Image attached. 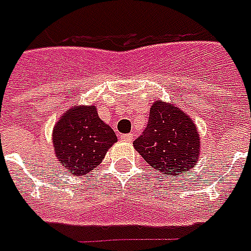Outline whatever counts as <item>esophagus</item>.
I'll return each mask as SVG.
<instances>
[{
  "instance_id": "1",
  "label": "esophagus",
  "mask_w": 251,
  "mask_h": 251,
  "mask_svg": "<svg viewBox=\"0 0 251 251\" xmlns=\"http://www.w3.org/2000/svg\"><path fill=\"white\" fill-rule=\"evenodd\" d=\"M132 139H134V134H124V135H121V140H124V142H132Z\"/></svg>"
}]
</instances>
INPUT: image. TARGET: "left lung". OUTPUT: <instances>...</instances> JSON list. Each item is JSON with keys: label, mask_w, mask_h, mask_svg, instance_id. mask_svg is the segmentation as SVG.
Instances as JSON below:
<instances>
[{"label": "left lung", "mask_w": 251, "mask_h": 251, "mask_svg": "<svg viewBox=\"0 0 251 251\" xmlns=\"http://www.w3.org/2000/svg\"><path fill=\"white\" fill-rule=\"evenodd\" d=\"M134 147L151 168L177 178L198 162L201 138L190 116L180 107L155 100L147 129Z\"/></svg>", "instance_id": "1"}]
</instances>
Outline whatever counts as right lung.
<instances>
[{"label": "right lung", "instance_id": "add662e5", "mask_svg": "<svg viewBox=\"0 0 251 251\" xmlns=\"http://www.w3.org/2000/svg\"><path fill=\"white\" fill-rule=\"evenodd\" d=\"M52 139L56 157L74 176L93 171L117 142L94 106H75L66 111L54 125Z\"/></svg>", "mask_w": 251, "mask_h": 251}]
</instances>
